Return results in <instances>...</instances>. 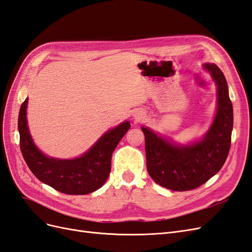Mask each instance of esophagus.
Here are the masks:
<instances>
[{"label":"esophagus","instance_id":"esophagus-1","mask_svg":"<svg viewBox=\"0 0 252 252\" xmlns=\"http://www.w3.org/2000/svg\"><path fill=\"white\" fill-rule=\"evenodd\" d=\"M143 118V113L142 112H136L135 114H134V119L135 120H141Z\"/></svg>","mask_w":252,"mask_h":252}]
</instances>
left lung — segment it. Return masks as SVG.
Returning <instances> with one entry per match:
<instances>
[{"label": "left lung", "instance_id": "obj_1", "mask_svg": "<svg viewBox=\"0 0 252 252\" xmlns=\"http://www.w3.org/2000/svg\"><path fill=\"white\" fill-rule=\"evenodd\" d=\"M217 85V112L201 140L179 144L142 126L145 134L147 171L157 184L174 191L200 187L222 168L231 144L232 104L227 81L212 63L203 65Z\"/></svg>", "mask_w": 252, "mask_h": 252}]
</instances>
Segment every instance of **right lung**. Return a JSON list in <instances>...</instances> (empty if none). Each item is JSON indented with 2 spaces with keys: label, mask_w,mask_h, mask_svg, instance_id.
Listing matches in <instances>:
<instances>
[{
  "label": "right lung",
  "mask_w": 252,
  "mask_h": 252,
  "mask_svg": "<svg viewBox=\"0 0 252 252\" xmlns=\"http://www.w3.org/2000/svg\"><path fill=\"white\" fill-rule=\"evenodd\" d=\"M28 97L21 105L18 128L23 158L44 184L66 194H88L101 188L111 170V156L130 128L129 121L106 131L85 154L74 158L48 157L35 146L27 123Z\"/></svg>",
  "instance_id": "1"
}]
</instances>
